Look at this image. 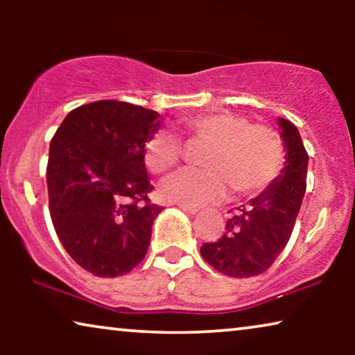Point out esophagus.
Segmentation results:
<instances>
[{"instance_id":"esophagus-1","label":"esophagus","mask_w":355,"mask_h":355,"mask_svg":"<svg viewBox=\"0 0 355 355\" xmlns=\"http://www.w3.org/2000/svg\"><path fill=\"white\" fill-rule=\"evenodd\" d=\"M179 208H181L182 211H186L187 215H197L198 211V208H196V207H189V205H184V203H179Z\"/></svg>"}]
</instances>
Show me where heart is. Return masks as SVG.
<instances>
[{
  "label": "heart",
  "instance_id": "1",
  "mask_svg": "<svg viewBox=\"0 0 355 355\" xmlns=\"http://www.w3.org/2000/svg\"><path fill=\"white\" fill-rule=\"evenodd\" d=\"M189 142H207L200 157L205 169H187L164 184L163 192L174 202L202 207L220 202L227 186L237 197L263 192L278 178L284 148L278 132L266 124L249 123L232 111H208L181 118ZM182 142L159 130L148 139L144 162L153 174H166L181 163Z\"/></svg>",
  "mask_w": 355,
  "mask_h": 355
}]
</instances>
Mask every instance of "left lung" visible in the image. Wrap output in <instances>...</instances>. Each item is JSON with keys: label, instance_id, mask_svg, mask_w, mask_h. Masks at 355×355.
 <instances>
[{"label": "left lung", "instance_id": "obj_1", "mask_svg": "<svg viewBox=\"0 0 355 355\" xmlns=\"http://www.w3.org/2000/svg\"><path fill=\"white\" fill-rule=\"evenodd\" d=\"M278 124L286 147L283 173L249 205L237 207L220 239L200 247L203 260L231 278H250L273 265L293 234L302 205L309 155L297 128L283 118Z\"/></svg>", "mask_w": 355, "mask_h": 355}]
</instances>
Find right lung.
<instances>
[{
	"label": "right lung",
	"mask_w": 355,
	"mask_h": 355,
	"mask_svg": "<svg viewBox=\"0 0 355 355\" xmlns=\"http://www.w3.org/2000/svg\"><path fill=\"white\" fill-rule=\"evenodd\" d=\"M158 128L157 111L100 100L72 110L53 135L51 221L71 259L92 275H125L147 254L163 208L148 198L144 148Z\"/></svg>",
	"instance_id": "1"
}]
</instances>
